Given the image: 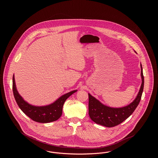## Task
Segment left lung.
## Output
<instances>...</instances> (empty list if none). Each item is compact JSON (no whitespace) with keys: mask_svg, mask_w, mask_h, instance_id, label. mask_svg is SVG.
Returning <instances> with one entry per match:
<instances>
[{"mask_svg":"<svg viewBox=\"0 0 158 158\" xmlns=\"http://www.w3.org/2000/svg\"><path fill=\"white\" fill-rule=\"evenodd\" d=\"M140 68L142 84L140 90L135 100L126 106L118 108L107 106L88 94L89 115L92 121L106 127H113L123 122L133 114L140 101L143 89L144 78L141 64Z\"/></svg>","mask_w":158,"mask_h":158,"instance_id":"obj_1","label":"left lung"}]
</instances>
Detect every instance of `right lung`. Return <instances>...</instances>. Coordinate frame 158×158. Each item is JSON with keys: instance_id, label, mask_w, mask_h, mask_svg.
<instances>
[{"instance_id": "right-lung-1", "label": "right lung", "mask_w": 158, "mask_h": 158, "mask_svg": "<svg viewBox=\"0 0 158 158\" xmlns=\"http://www.w3.org/2000/svg\"><path fill=\"white\" fill-rule=\"evenodd\" d=\"M13 91L17 104L23 113L33 120L40 123H49L57 120L62 115L63 107L65 101L71 95L77 92L74 90L61 96L53 103L43 106H36L25 102L18 93L15 76L13 77Z\"/></svg>"}]
</instances>
